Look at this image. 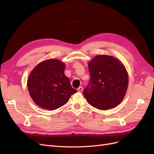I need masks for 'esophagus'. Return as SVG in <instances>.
<instances>
[{"label":"esophagus","mask_w":154,"mask_h":154,"mask_svg":"<svg viewBox=\"0 0 154 154\" xmlns=\"http://www.w3.org/2000/svg\"><path fill=\"white\" fill-rule=\"evenodd\" d=\"M77 91H78V92H82V91H83V87H80L79 88H78Z\"/></svg>","instance_id":"obj_1"}]
</instances>
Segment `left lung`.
Returning <instances> with one entry per match:
<instances>
[{
	"label": "left lung",
	"instance_id": "8db88e82",
	"mask_svg": "<svg viewBox=\"0 0 154 154\" xmlns=\"http://www.w3.org/2000/svg\"><path fill=\"white\" fill-rule=\"evenodd\" d=\"M89 84L83 91L88 103L105 110L118 105L126 94L128 74L118 59L109 55H96L88 63Z\"/></svg>",
	"mask_w": 154,
	"mask_h": 154
}]
</instances>
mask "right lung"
<instances>
[{
  "label": "right lung",
  "instance_id": "1",
  "mask_svg": "<svg viewBox=\"0 0 154 154\" xmlns=\"http://www.w3.org/2000/svg\"><path fill=\"white\" fill-rule=\"evenodd\" d=\"M66 65L58 59H49L39 63L27 79L29 95L42 109L53 110L66 104L77 91L64 73Z\"/></svg>",
  "mask_w": 154,
  "mask_h": 154
}]
</instances>
